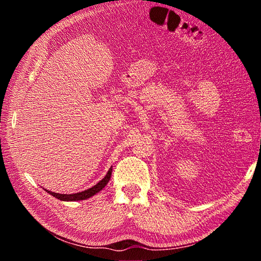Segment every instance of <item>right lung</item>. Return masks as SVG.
I'll return each mask as SVG.
<instances>
[{"label":"right lung","instance_id":"right-lung-1","mask_svg":"<svg viewBox=\"0 0 261 261\" xmlns=\"http://www.w3.org/2000/svg\"><path fill=\"white\" fill-rule=\"evenodd\" d=\"M112 171H113V169L110 168V169L108 170L107 175H106L99 183H96L94 187H92L88 190H85V191H82V192L71 193V194H62V193H55V192L48 191V190H46V189L45 190L48 193L51 194V196H54L55 198H57V199H60L62 201L85 200V199H88V198H91L92 196H94L95 193H98L99 191H101V190H102L106 187V185H107V183L109 182V179H110V176H112Z\"/></svg>","mask_w":261,"mask_h":261}]
</instances>
